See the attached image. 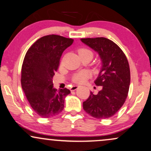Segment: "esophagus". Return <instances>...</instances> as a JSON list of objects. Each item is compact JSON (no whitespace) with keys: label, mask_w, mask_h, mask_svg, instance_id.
Wrapping results in <instances>:
<instances>
[{"label":"esophagus","mask_w":151,"mask_h":151,"mask_svg":"<svg viewBox=\"0 0 151 151\" xmlns=\"http://www.w3.org/2000/svg\"><path fill=\"white\" fill-rule=\"evenodd\" d=\"M78 88H79V86H72L70 88V91H76Z\"/></svg>","instance_id":"34e87169"}]
</instances>
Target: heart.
Instances as JSON below:
<instances>
[{"instance_id":"obj_1","label":"heart","mask_w":151,"mask_h":151,"mask_svg":"<svg viewBox=\"0 0 151 151\" xmlns=\"http://www.w3.org/2000/svg\"><path fill=\"white\" fill-rule=\"evenodd\" d=\"M79 56H82V55L86 54H90L93 56V52L89 49L86 48H81L79 49ZM88 74L85 72H81L79 73L76 74L73 77V81L76 83H80L83 82L86 80V79L88 77Z\"/></svg>"}]
</instances>
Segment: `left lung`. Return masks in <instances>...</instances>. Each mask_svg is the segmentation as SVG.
I'll return each mask as SVG.
<instances>
[{"instance_id": "8db88e82", "label": "left lung", "mask_w": 151, "mask_h": 151, "mask_svg": "<svg viewBox=\"0 0 151 151\" xmlns=\"http://www.w3.org/2000/svg\"><path fill=\"white\" fill-rule=\"evenodd\" d=\"M81 41L99 54L102 67L94 81L102 86L98 94L91 92L83 108L93 117L103 119L113 116L126 100L130 83V71L125 53L105 37L83 38Z\"/></svg>"}]
</instances>
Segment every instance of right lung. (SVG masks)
Instances as JSON below:
<instances>
[{"instance_id": "1", "label": "right lung", "mask_w": 151, "mask_h": 151, "mask_svg": "<svg viewBox=\"0 0 151 151\" xmlns=\"http://www.w3.org/2000/svg\"><path fill=\"white\" fill-rule=\"evenodd\" d=\"M74 40L60 35H46L37 40L25 56L21 83L29 104L42 118L58 115L64 108L68 88L57 91L53 77L58 70L62 53Z\"/></svg>"}]
</instances>
